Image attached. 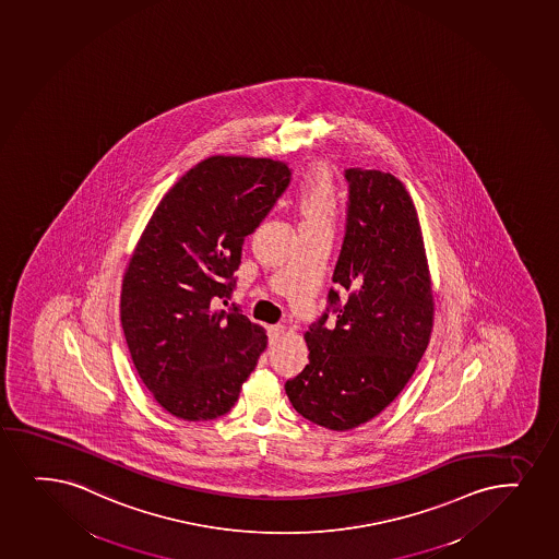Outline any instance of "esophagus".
Wrapping results in <instances>:
<instances>
[{
  "mask_svg": "<svg viewBox=\"0 0 559 559\" xmlns=\"http://www.w3.org/2000/svg\"><path fill=\"white\" fill-rule=\"evenodd\" d=\"M283 334H285V326H283V324H274V326H270L269 328L270 345H276L277 341L282 340Z\"/></svg>",
  "mask_w": 559,
  "mask_h": 559,
  "instance_id": "34e87169",
  "label": "esophagus"
}]
</instances>
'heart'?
<instances>
[{"instance_id": "1", "label": "heart", "mask_w": 559, "mask_h": 559, "mask_svg": "<svg viewBox=\"0 0 559 559\" xmlns=\"http://www.w3.org/2000/svg\"><path fill=\"white\" fill-rule=\"evenodd\" d=\"M296 209L300 214L302 235H334L340 219L341 200L334 177L326 167L317 166L306 174L296 192Z\"/></svg>"}]
</instances>
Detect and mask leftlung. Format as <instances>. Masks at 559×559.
<instances>
[{"label":"left lung","instance_id":"obj_1","mask_svg":"<svg viewBox=\"0 0 559 559\" xmlns=\"http://www.w3.org/2000/svg\"><path fill=\"white\" fill-rule=\"evenodd\" d=\"M347 233L328 313L304 334L309 364L285 384L300 416L350 430L379 416L405 390L429 345L435 296L421 225L405 185L353 167Z\"/></svg>","mask_w":559,"mask_h":559}]
</instances>
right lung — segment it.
<instances>
[{"label":"right lung","mask_w":559,"mask_h":559,"mask_svg":"<svg viewBox=\"0 0 559 559\" xmlns=\"http://www.w3.org/2000/svg\"><path fill=\"white\" fill-rule=\"evenodd\" d=\"M289 180L285 162L214 154L167 190L145 225L122 276L121 324L135 371L171 416L227 414L269 345L263 326L216 306L231 296L245 237Z\"/></svg>","instance_id":"add662e5"}]
</instances>
